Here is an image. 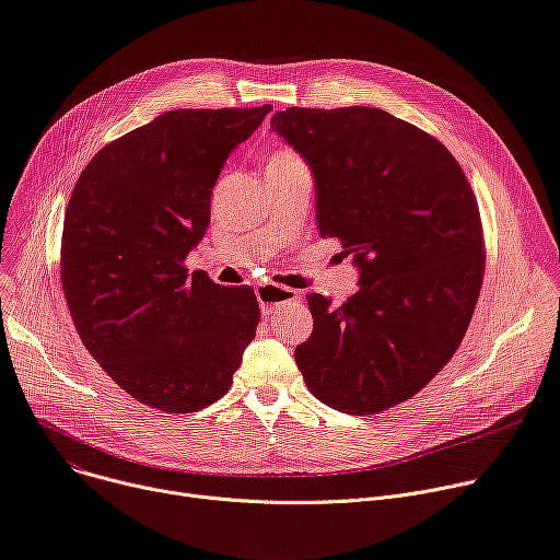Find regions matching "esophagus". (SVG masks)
Segmentation results:
<instances>
[{
  "label": "esophagus",
  "mask_w": 560,
  "mask_h": 560,
  "mask_svg": "<svg viewBox=\"0 0 560 560\" xmlns=\"http://www.w3.org/2000/svg\"><path fill=\"white\" fill-rule=\"evenodd\" d=\"M257 299H259V303H261L264 315H270V313L279 311V308L283 306V303L299 299V292L292 290V288H283V285L268 283V285H259V288H257Z\"/></svg>",
  "instance_id": "34e87169"
}]
</instances>
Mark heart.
Returning <instances> with one entry per match:
<instances>
[{"label": "heart", "instance_id": "1", "mask_svg": "<svg viewBox=\"0 0 560 560\" xmlns=\"http://www.w3.org/2000/svg\"><path fill=\"white\" fill-rule=\"evenodd\" d=\"M296 167H306V163L301 161L294 149L290 147H275L268 161H266V172H279V170H296Z\"/></svg>", "mask_w": 560, "mask_h": 560}]
</instances>
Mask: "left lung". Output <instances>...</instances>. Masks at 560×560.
<instances>
[{"label": "left lung", "mask_w": 560, "mask_h": 560, "mask_svg": "<svg viewBox=\"0 0 560 560\" xmlns=\"http://www.w3.org/2000/svg\"><path fill=\"white\" fill-rule=\"evenodd\" d=\"M270 127L313 170L322 236L360 268L339 308L308 296L315 328L296 366L330 409L382 413L424 388L469 328L485 272L478 200L440 140L388 112L290 107Z\"/></svg>", "instance_id": "1"}]
</instances>
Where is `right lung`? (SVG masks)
<instances>
[{
  "mask_svg": "<svg viewBox=\"0 0 560 560\" xmlns=\"http://www.w3.org/2000/svg\"><path fill=\"white\" fill-rule=\"evenodd\" d=\"M270 105L174 109L103 147L69 198L60 279L91 358L131 397L167 413L221 399L259 326L252 288L185 268L210 225L232 149Z\"/></svg>",
  "mask_w": 560,
  "mask_h": 560,
  "instance_id": "1",
  "label": "right lung"
}]
</instances>
